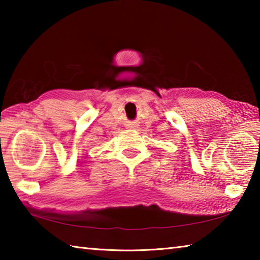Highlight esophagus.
Returning a JSON list of instances; mask_svg holds the SVG:
<instances>
[{
  "label": "esophagus",
  "instance_id": "esophagus-1",
  "mask_svg": "<svg viewBox=\"0 0 260 260\" xmlns=\"http://www.w3.org/2000/svg\"><path fill=\"white\" fill-rule=\"evenodd\" d=\"M134 125H135V124H132V126H134Z\"/></svg>",
  "mask_w": 260,
  "mask_h": 260
}]
</instances>
